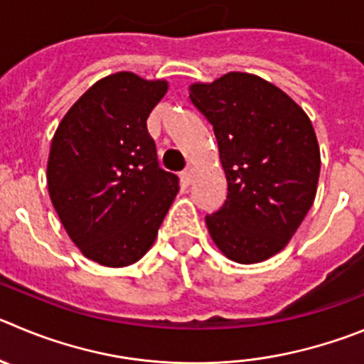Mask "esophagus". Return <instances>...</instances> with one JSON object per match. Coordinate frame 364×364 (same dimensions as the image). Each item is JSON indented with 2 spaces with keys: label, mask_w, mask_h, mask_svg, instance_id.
<instances>
[{
  "label": "esophagus",
  "mask_w": 364,
  "mask_h": 364,
  "mask_svg": "<svg viewBox=\"0 0 364 364\" xmlns=\"http://www.w3.org/2000/svg\"><path fill=\"white\" fill-rule=\"evenodd\" d=\"M181 178H183V181L186 183V185H190V183H192V179H193V166L192 165L186 166L185 172L181 174Z\"/></svg>",
  "instance_id": "34e87169"
}]
</instances>
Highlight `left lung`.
I'll use <instances>...</instances> for the list:
<instances>
[{
	"instance_id": "8db88e82",
	"label": "left lung",
	"mask_w": 364,
	"mask_h": 364,
	"mask_svg": "<svg viewBox=\"0 0 364 364\" xmlns=\"http://www.w3.org/2000/svg\"><path fill=\"white\" fill-rule=\"evenodd\" d=\"M188 95L213 125L228 183L224 205L206 215L210 237L233 262H264L289 244L314 203V127L289 95L253 73L193 82Z\"/></svg>"
}]
</instances>
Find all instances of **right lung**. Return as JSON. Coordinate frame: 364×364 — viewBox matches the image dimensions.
Listing matches in <instances>:
<instances>
[{
    "mask_svg": "<svg viewBox=\"0 0 364 364\" xmlns=\"http://www.w3.org/2000/svg\"><path fill=\"white\" fill-rule=\"evenodd\" d=\"M168 91L161 79L118 71L95 82L50 145L52 205L86 259L125 267L147 253L179 190L158 166L147 118Z\"/></svg>",
    "mask_w": 364,
    "mask_h": 364,
    "instance_id": "1",
    "label": "right lung"
}]
</instances>
